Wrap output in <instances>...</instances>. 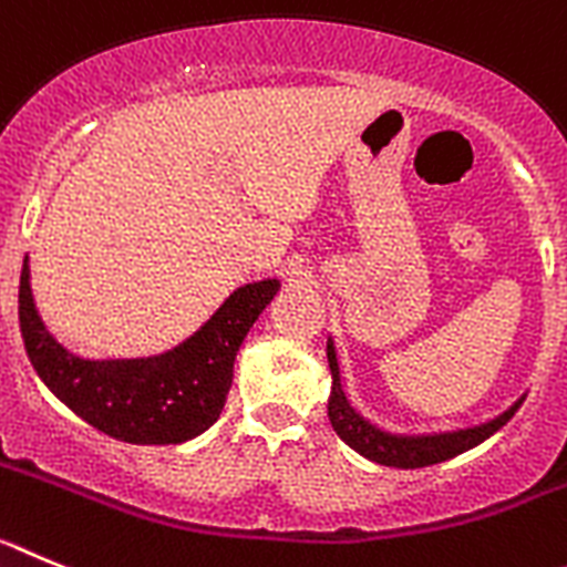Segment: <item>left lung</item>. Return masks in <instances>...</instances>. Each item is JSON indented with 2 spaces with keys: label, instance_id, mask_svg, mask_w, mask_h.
<instances>
[{
  "label": "left lung",
  "instance_id": "8db88e82",
  "mask_svg": "<svg viewBox=\"0 0 567 567\" xmlns=\"http://www.w3.org/2000/svg\"><path fill=\"white\" fill-rule=\"evenodd\" d=\"M328 361L330 372H333V392H330L328 401V417L333 423L336 435L347 443L350 449H355L361 457L372 463H381V466L392 468H421L432 466V463H443L449 457L461 455L466 449L477 446L486 437H492L499 426H506L514 417V412L519 410L523 398L514 401L503 415L492 417L488 423L481 426H472V430H457V432H441V435H390V432L372 426L367 417H361L359 412L350 406L344 390H341V372H339V359H336L333 341H328Z\"/></svg>",
  "mask_w": 567,
  "mask_h": 567
}]
</instances>
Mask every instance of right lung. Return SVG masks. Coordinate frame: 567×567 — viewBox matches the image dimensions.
<instances>
[{
    "label": "right lung",
    "mask_w": 567,
    "mask_h": 567,
    "mask_svg": "<svg viewBox=\"0 0 567 567\" xmlns=\"http://www.w3.org/2000/svg\"><path fill=\"white\" fill-rule=\"evenodd\" d=\"M277 290V279L243 285L192 339L169 353L90 361L64 350L44 328L24 257L19 328L30 364L61 404L115 441L166 446L192 441L220 417L239 344Z\"/></svg>",
    "instance_id": "1"
}]
</instances>
